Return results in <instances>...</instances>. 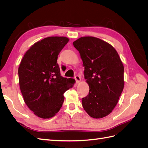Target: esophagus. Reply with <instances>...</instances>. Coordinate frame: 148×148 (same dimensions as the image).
I'll use <instances>...</instances> for the list:
<instances>
[{
  "instance_id": "esophagus-1",
  "label": "esophagus",
  "mask_w": 148,
  "mask_h": 148,
  "mask_svg": "<svg viewBox=\"0 0 148 148\" xmlns=\"http://www.w3.org/2000/svg\"><path fill=\"white\" fill-rule=\"evenodd\" d=\"M75 79L76 80V83H77V84L79 83L80 82V81H81V78H80L78 75H76L75 77Z\"/></svg>"
}]
</instances>
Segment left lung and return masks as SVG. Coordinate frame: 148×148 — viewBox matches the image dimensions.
Listing matches in <instances>:
<instances>
[{"label":"left lung","mask_w":148,"mask_h":148,"mask_svg":"<svg viewBox=\"0 0 148 148\" xmlns=\"http://www.w3.org/2000/svg\"><path fill=\"white\" fill-rule=\"evenodd\" d=\"M84 66V75L89 87L82 106L90 117L101 119L112 112L124 87V66L117 51L110 44L92 36L73 42Z\"/></svg>","instance_id":"obj_1"}]
</instances>
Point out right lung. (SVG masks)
Instances as JSON below:
<instances>
[{
	"label": "right lung",
	"mask_w": 148,
	"mask_h": 148,
	"mask_svg": "<svg viewBox=\"0 0 148 148\" xmlns=\"http://www.w3.org/2000/svg\"><path fill=\"white\" fill-rule=\"evenodd\" d=\"M63 36L44 38L26 52L18 68L20 90L25 104L38 117H53L63 104L64 92L75 80L62 77L58 56L68 43Z\"/></svg>",
	"instance_id": "right-lung-1"
}]
</instances>
